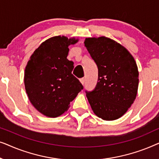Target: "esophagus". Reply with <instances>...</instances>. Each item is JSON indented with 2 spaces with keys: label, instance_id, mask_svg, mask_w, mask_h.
<instances>
[{
  "label": "esophagus",
  "instance_id": "1",
  "mask_svg": "<svg viewBox=\"0 0 159 159\" xmlns=\"http://www.w3.org/2000/svg\"><path fill=\"white\" fill-rule=\"evenodd\" d=\"M80 81L82 84H84V82H85V79H84V78H81V79L80 80Z\"/></svg>",
  "mask_w": 159,
  "mask_h": 159
}]
</instances>
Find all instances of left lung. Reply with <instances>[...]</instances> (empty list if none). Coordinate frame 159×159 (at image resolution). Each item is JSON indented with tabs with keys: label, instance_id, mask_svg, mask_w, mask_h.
Listing matches in <instances>:
<instances>
[{
	"label": "left lung",
	"instance_id": "8db88e82",
	"mask_svg": "<svg viewBox=\"0 0 159 159\" xmlns=\"http://www.w3.org/2000/svg\"><path fill=\"white\" fill-rule=\"evenodd\" d=\"M84 46L98 69L95 89L85 91L91 108L103 120L120 118L138 93L139 72L135 61L125 47L106 37L86 38Z\"/></svg>",
	"mask_w": 159,
	"mask_h": 159
}]
</instances>
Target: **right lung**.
<instances>
[{
    "mask_svg": "<svg viewBox=\"0 0 159 159\" xmlns=\"http://www.w3.org/2000/svg\"><path fill=\"white\" fill-rule=\"evenodd\" d=\"M75 38L55 36L43 42L30 57L25 71V85L30 102L45 116L57 117L83 89L72 74L74 63L67 59L69 45Z\"/></svg>",
    "mask_w": 159,
    "mask_h": 159,
    "instance_id": "add662e5",
    "label": "right lung"
}]
</instances>
